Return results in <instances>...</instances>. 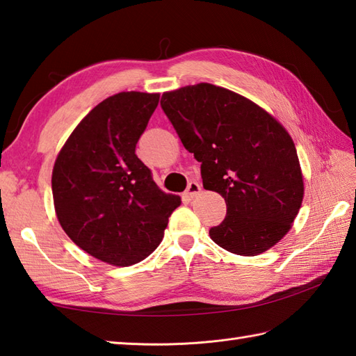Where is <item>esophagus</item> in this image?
Here are the masks:
<instances>
[{"label": "esophagus", "mask_w": 356, "mask_h": 356, "mask_svg": "<svg viewBox=\"0 0 356 356\" xmlns=\"http://www.w3.org/2000/svg\"><path fill=\"white\" fill-rule=\"evenodd\" d=\"M200 191H202V186L197 182H190L185 190V195L188 199H194Z\"/></svg>", "instance_id": "esophagus-1"}]
</instances>
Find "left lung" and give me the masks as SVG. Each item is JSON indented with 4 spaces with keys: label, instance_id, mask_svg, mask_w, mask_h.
I'll use <instances>...</instances> for the list:
<instances>
[{
    "label": "left lung",
    "instance_id": "obj_1",
    "mask_svg": "<svg viewBox=\"0 0 356 356\" xmlns=\"http://www.w3.org/2000/svg\"><path fill=\"white\" fill-rule=\"evenodd\" d=\"M165 115L202 163L203 188L226 202L211 240L237 255H259L297 217L305 182L291 134L248 97L208 82L165 92Z\"/></svg>",
    "mask_w": 356,
    "mask_h": 356
}]
</instances>
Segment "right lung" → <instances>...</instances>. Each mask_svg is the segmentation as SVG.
Instances as JSON below:
<instances>
[{"label": "right lung", "mask_w": 356, "mask_h": 356, "mask_svg": "<svg viewBox=\"0 0 356 356\" xmlns=\"http://www.w3.org/2000/svg\"><path fill=\"white\" fill-rule=\"evenodd\" d=\"M159 97L120 92L104 99L76 125L53 166L59 225L82 251L113 266L147 259L180 205L136 156Z\"/></svg>", "instance_id": "add662e5"}]
</instances>
